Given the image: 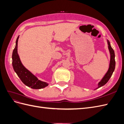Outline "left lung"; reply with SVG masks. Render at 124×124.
Returning a JSON list of instances; mask_svg holds the SVG:
<instances>
[{"label":"left lung","instance_id":"left-lung-1","mask_svg":"<svg viewBox=\"0 0 124 124\" xmlns=\"http://www.w3.org/2000/svg\"><path fill=\"white\" fill-rule=\"evenodd\" d=\"M108 48L109 50L110 55H111V59H110V63L109 66V68L108 71L107 73L105 74L104 77L103 78L101 81L98 83V88L101 87V86H103L104 85L106 84L108 81L109 80L110 78L111 77L112 74H113L115 67V53L114 51L113 48H112L110 43L109 41L108 40Z\"/></svg>","mask_w":124,"mask_h":124}]
</instances>
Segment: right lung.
<instances>
[{"label":"right lung","instance_id":"1","mask_svg":"<svg viewBox=\"0 0 124 124\" xmlns=\"http://www.w3.org/2000/svg\"><path fill=\"white\" fill-rule=\"evenodd\" d=\"M19 36L16 41V45L12 53V66L15 72L21 80L26 86L33 89H41L46 87L48 84L38 79L36 76L26 69L22 64L17 54V42Z\"/></svg>","mask_w":124,"mask_h":124}]
</instances>
